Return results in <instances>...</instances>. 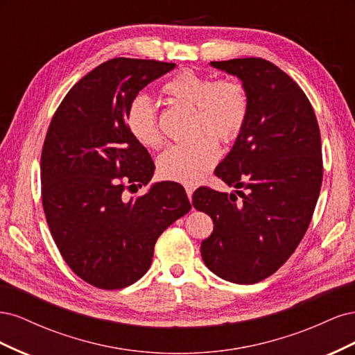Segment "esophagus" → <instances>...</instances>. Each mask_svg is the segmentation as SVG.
<instances>
[{
    "label": "esophagus",
    "instance_id": "esophagus-1",
    "mask_svg": "<svg viewBox=\"0 0 355 355\" xmlns=\"http://www.w3.org/2000/svg\"><path fill=\"white\" fill-rule=\"evenodd\" d=\"M185 189H187L188 198L191 200V198H192V192H194V187H192V185H185Z\"/></svg>",
    "mask_w": 355,
    "mask_h": 355
}]
</instances>
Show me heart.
Here are the masks:
<instances>
[{
    "label": "heart",
    "instance_id": "heart-1",
    "mask_svg": "<svg viewBox=\"0 0 355 355\" xmlns=\"http://www.w3.org/2000/svg\"><path fill=\"white\" fill-rule=\"evenodd\" d=\"M175 102L194 106V135L189 144L170 146L158 158V173L164 179L197 184L219 159V146L237 139L249 118V93L232 78L214 80L210 75L184 69L173 75L161 89ZM125 125L136 141L146 148L163 144L158 114L153 101L144 94L128 102Z\"/></svg>",
    "mask_w": 355,
    "mask_h": 355
}]
</instances>
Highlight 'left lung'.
I'll return each instance as SVG.
<instances>
[{
	"label": "left lung",
	"instance_id": "obj_1",
	"mask_svg": "<svg viewBox=\"0 0 355 355\" xmlns=\"http://www.w3.org/2000/svg\"><path fill=\"white\" fill-rule=\"evenodd\" d=\"M211 65L237 75L250 108L232 151L214 170L237 194L201 187L192 196V206L214 223L201 256L223 280L253 284L283 266L313 219L323 180L320 127L304 90L270 60Z\"/></svg>",
	"mask_w": 355,
	"mask_h": 355
}]
</instances>
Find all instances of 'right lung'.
I'll list each match as a JSON object with an SVG mask.
<instances>
[{
    "label": "right lung",
    "instance_id": "1",
    "mask_svg": "<svg viewBox=\"0 0 355 355\" xmlns=\"http://www.w3.org/2000/svg\"><path fill=\"white\" fill-rule=\"evenodd\" d=\"M176 65L115 58L73 85L53 115L41 153V200L63 259L81 280L118 290L151 266L157 239L191 210L182 185L124 192L154 175L148 149L128 132L124 114L145 85Z\"/></svg>",
    "mask_w": 355,
    "mask_h": 355
}]
</instances>
